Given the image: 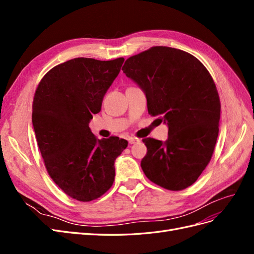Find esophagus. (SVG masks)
<instances>
[{
	"label": "esophagus",
	"mask_w": 254,
	"mask_h": 254,
	"mask_svg": "<svg viewBox=\"0 0 254 254\" xmlns=\"http://www.w3.org/2000/svg\"><path fill=\"white\" fill-rule=\"evenodd\" d=\"M137 142H140L139 139H133V137H130V139H129V144H134V143H137Z\"/></svg>",
	"instance_id": "34e87169"
}]
</instances>
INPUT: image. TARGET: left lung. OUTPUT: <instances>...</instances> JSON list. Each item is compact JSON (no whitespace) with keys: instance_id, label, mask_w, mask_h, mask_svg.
Returning a JSON list of instances; mask_svg holds the SVG:
<instances>
[{"instance_id":"1","label":"left lung","mask_w":254,"mask_h":254,"mask_svg":"<svg viewBox=\"0 0 254 254\" xmlns=\"http://www.w3.org/2000/svg\"><path fill=\"white\" fill-rule=\"evenodd\" d=\"M122 70L145 92L148 113L168 125L165 142L143 140L144 174L170 190L190 187L209 164L219 131L220 101L211 74L193 55L167 47L129 57Z\"/></svg>"}]
</instances>
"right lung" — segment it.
Instances as JSON below:
<instances>
[{"label":"right lung","mask_w":254,"mask_h":254,"mask_svg":"<svg viewBox=\"0 0 254 254\" xmlns=\"http://www.w3.org/2000/svg\"><path fill=\"white\" fill-rule=\"evenodd\" d=\"M124 60L71 59L51 68L35 92L33 126L44 165L78 201L94 200L112 187L114 161L128 145L119 136L98 140L89 128Z\"/></svg>","instance_id":"obj_1"}]
</instances>
